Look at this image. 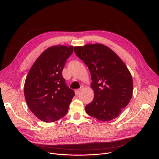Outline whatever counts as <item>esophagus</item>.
<instances>
[{"label":"esophagus","instance_id":"obj_1","mask_svg":"<svg viewBox=\"0 0 159 159\" xmlns=\"http://www.w3.org/2000/svg\"><path fill=\"white\" fill-rule=\"evenodd\" d=\"M81 89H77V90H75V95H78L80 93V91H81Z\"/></svg>","mask_w":159,"mask_h":159}]
</instances>
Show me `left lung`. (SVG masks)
<instances>
[{"label": "left lung", "mask_w": 159, "mask_h": 159, "mask_svg": "<svg viewBox=\"0 0 159 159\" xmlns=\"http://www.w3.org/2000/svg\"><path fill=\"white\" fill-rule=\"evenodd\" d=\"M74 52L88 67L94 91L86 113L101 121L113 120L121 113L133 95V79L127 66L112 49L102 44L74 47Z\"/></svg>", "instance_id": "left-lung-1"}]
</instances>
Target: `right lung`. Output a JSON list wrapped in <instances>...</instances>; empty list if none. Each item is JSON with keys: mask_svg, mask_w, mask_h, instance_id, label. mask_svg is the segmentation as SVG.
Instances as JSON below:
<instances>
[{"mask_svg": "<svg viewBox=\"0 0 159 159\" xmlns=\"http://www.w3.org/2000/svg\"><path fill=\"white\" fill-rule=\"evenodd\" d=\"M73 46L57 45L40 54L24 83L25 99L31 111L40 120L52 122L67 113L75 95L66 86L62 71Z\"/></svg>", "mask_w": 159, "mask_h": 159, "instance_id": "add662e5", "label": "right lung"}]
</instances>
